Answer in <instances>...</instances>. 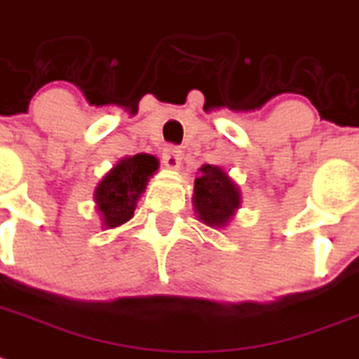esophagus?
<instances>
[{"label":"esophagus","instance_id":"1","mask_svg":"<svg viewBox=\"0 0 359 359\" xmlns=\"http://www.w3.org/2000/svg\"><path fill=\"white\" fill-rule=\"evenodd\" d=\"M163 165L167 168H180L182 165V150L177 147H167L163 150Z\"/></svg>","mask_w":359,"mask_h":359}]
</instances>
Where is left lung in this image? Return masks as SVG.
<instances>
[{"label": "left lung", "instance_id": "8db88e82", "mask_svg": "<svg viewBox=\"0 0 359 359\" xmlns=\"http://www.w3.org/2000/svg\"><path fill=\"white\" fill-rule=\"evenodd\" d=\"M240 189L227 170L218 165H201L192 192L198 220L212 229H224L240 209Z\"/></svg>", "mask_w": 359, "mask_h": 359}]
</instances>
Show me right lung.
Listing matches in <instances>:
<instances>
[{"instance_id": "1", "label": "right lung", "mask_w": 359, "mask_h": 359, "mask_svg": "<svg viewBox=\"0 0 359 359\" xmlns=\"http://www.w3.org/2000/svg\"><path fill=\"white\" fill-rule=\"evenodd\" d=\"M159 161L152 154H135L117 161L97 183L93 200L106 229H115L132 220L148 180L158 172Z\"/></svg>"}]
</instances>
